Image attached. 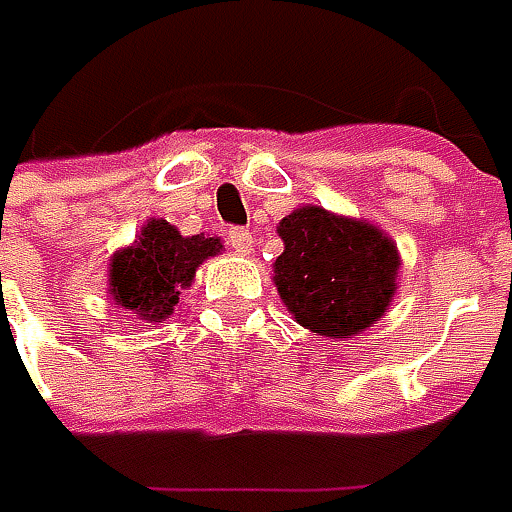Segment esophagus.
Returning a JSON list of instances; mask_svg holds the SVG:
<instances>
[{
  "mask_svg": "<svg viewBox=\"0 0 512 512\" xmlns=\"http://www.w3.org/2000/svg\"><path fill=\"white\" fill-rule=\"evenodd\" d=\"M230 245H233V250H236L239 256H250V250H253V236H250V230H245V227H233V230H230Z\"/></svg>",
  "mask_w": 512,
  "mask_h": 512,
  "instance_id": "esophagus-1",
  "label": "esophagus"
}]
</instances>
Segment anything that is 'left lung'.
I'll return each mask as SVG.
<instances>
[{
	"instance_id": "8db88e82",
	"label": "left lung",
	"mask_w": 512,
	"mask_h": 512,
	"mask_svg": "<svg viewBox=\"0 0 512 512\" xmlns=\"http://www.w3.org/2000/svg\"><path fill=\"white\" fill-rule=\"evenodd\" d=\"M276 230L285 250L273 262V285L310 333L353 339L390 310L402 256L382 227L299 205Z\"/></svg>"
}]
</instances>
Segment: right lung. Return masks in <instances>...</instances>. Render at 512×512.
<instances>
[{"instance_id": "right-lung-1", "label": "right lung", "mask_w": 512, "mask_h": 512, "mask_svg": "<svg viewBox=\"0 0 512 512\" xmlns=\"http://www.w3.org/2000/svg\"><path fill=\"white\" fill-rule=\"evenodd\" d=\"M219 253V236H182L168 219H148L133 245L110 256V299L142 322H165L179 305V293L193 285L202 262Z\"/></svg>"}]
</instances>
